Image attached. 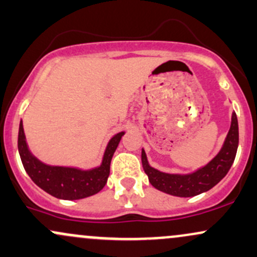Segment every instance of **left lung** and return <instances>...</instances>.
<instances>
[{
    "label": "left lung",
    "instance_id": "8db88e82",
    "mask_svg": "<svg viewBox=\"0 0 257 257\" xmlns=\"http://www.w3.org/2000/svg\"><path fill=\"white\" fill-rule=\"evenodd\" d=\"M239 144V128L235 112L232 113L230 128L218 154L210 162L191 173H166L149 163L145 150H142V163L149 182L157 190L173 196L191 197L205 193L224 178L232 167Z\"/></svg>",
    "mask_w": 257,
    "mask_h": 257
}]
</instances>
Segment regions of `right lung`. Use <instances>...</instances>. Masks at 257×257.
I'll return each mask as SVG.
<instances>
[{
  "mask_svg": "<svg viewBox=\"0 0 257 257\" xmlns=\"http://www.w3.org/2000/svg\"><path fill=\"white\" fill-rule=\"evenodd\" d=\"M124 134L125 132H119L109 139L100 166L84 170L72 166L47 165L34 156L28 146L23 122L21 120L18 151L25 172L39 188L57 199L79 200L95 195L105 187L109 176L112 157Z\"/></svg>",
  "mask_w": 257,
  "mask_h": 257,
  "instance_id": "obj_1",
  "label": "right lung"
}]
</instances>
